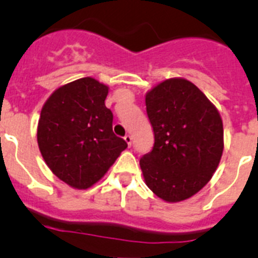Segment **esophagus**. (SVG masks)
Instances as JSON below:
<instances>
[{
	"mask_svg": "<svg viewBox=\"0 0 258 258\" xmlns=\"http://www.w3.org/2000/svg\"><path fill=\"white\" fill-rule=\"evenodd\" d=\"M123 139H124V141L127 142V145H128V146H131V144H132V137L130 136V135H126V136H124Z\"/></svg>",
	"mask_w": 258,
	"mask_h": 258,
	"instance_id": "34e87169",
	"label": "esophagus"
}]
</instances>
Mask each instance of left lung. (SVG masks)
<instances>
[{
	"mask_svg": "<svg viewBox=\"0 0 258 258\" xmlns=\"http://www.w3.org/2000/svg\"><path fill=\"white\" fill-rule=\"evenodd\" d=\"M155 144L140 160L147 186L176 203L213 176L223 152V123L214 104L191 82L171 78L146 94Z\"/></svg>",
	"mask_w": 258,
	"mask_h": 258,
	"instance_id": "obj_1",
	"label": "left lung"
}]
</instances>
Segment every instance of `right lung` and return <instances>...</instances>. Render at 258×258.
Instances as JSON below:
<instances>
[{
    "label": "right lung",
    "mask_w": 258,
    "mask_h": 258,
    "mask_svg": "<svg viewBox=\"0 0 258 258\" xmlns=\"http://www.w3.org/2000/svg\"><path fill=\"white\" fill-rule=\"evenodd\" d=\"M107 94L108 87L87 77L57 88L41 109L40 152L49 169L76 189L96 184L127 147L113 134Z\"/></svg>",
    "instance_id": "1"
}]
</instances>
